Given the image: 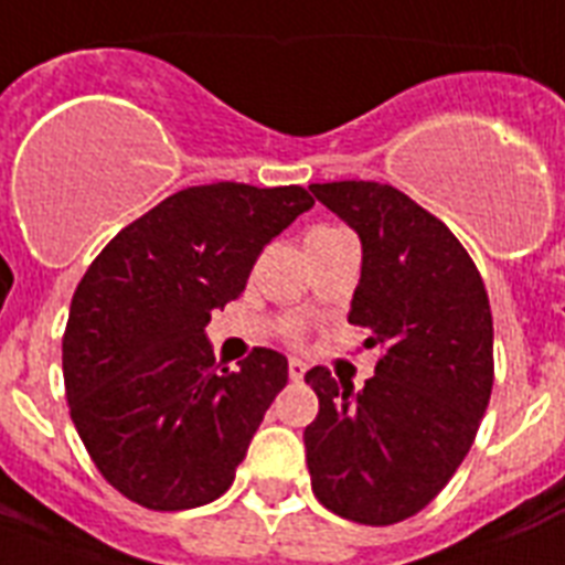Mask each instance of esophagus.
<instances>
[{
    "mask_svg": "<svg viewBox=\"0 0 565 565\" xmlns=\"http://www.w3.org/2000/svg\"><path fill=\"white\" fill-rule=\"evenodd\" d=\"M306 370H309V366H306L300 358H291V361H288V375H291V381H302Z\"/></svg>",
    "mask_w": 565,
    "mask_h": 565,
    "instance_id": "1",
    "label": "esophagus"
}]
</instances>
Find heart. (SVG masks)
Segmentation results:
<instances>
[{"label": "heart", "instance_id": "obj_1", "mask_svg": "<svg viewBox=\"0 0 565 565\" xmlns=\"http://www.w3.org/2000/svg\"><path fill=\"white\" fill-rule=\"evenodd\" d=\"M329 231H334V227H317V231H311V233H329Z\"/></svg>", "mask_w": 565, "mask_h": 565}]
</instances>
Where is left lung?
<instances>
[{
	"instance_id": "1",
	"label": "left lung",
	"mask_w": 565,
	"mask_h": 565,
	"mask_svg": "<svg viewBox=\"0 0 565 565\" xmlns=\"http://www.w3.org/2000/svg\"><path fill=\"white\" fill-rule=\"evenodd\" d=\"M361 239L349 323L381 347L358 390L306 372L320 413L306 427L311 491L363 525L418 514L477 439L493 386V320L477 265L445 222L377 181L311 184Z\"/></svg>"
}]
</instances>
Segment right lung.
<instances>
[{"instance_id":"1","label":"right lung","mask_w":565,"mask_h":565,"mask_svg":"<svg viewBox=\"0 0 565 565\" xmlns=\"http://www.w3.org/2000/svg\"><path fill=\"white\" fill-rule=\"evenodd\" d=\"M311 207L297 184L179 190L88 265L63 338L65 398L88 456L126 500L184 511L231 488L288 361L254 349L236 372L216 370L204 326Z\"/></svg>"}]
</instances>
